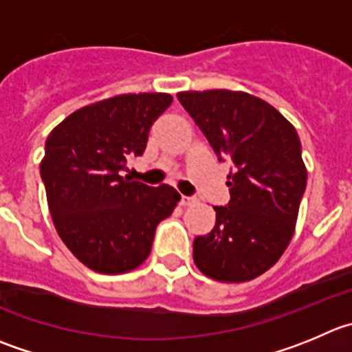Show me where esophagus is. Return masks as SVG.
Masks as SVG:
<instances>
[{"label":"esophagus","instance_id":"esophagus-1","mask_svg":"<svg viewBox=\"0 0 352 352\" xmlns=\"http://www.w3.org/2000/svg\"><path fill=\"white\" fill-rule=\"evenodd\" d=\"M179 204H182V206H193V204H195V199H193V197H186V195H183L182 197V200H179Z\"/></svg>","mask_w":352,"mask_h":352}]
</instances>
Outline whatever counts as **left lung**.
<instances>
[{
  "mask_svg": "<svg viewBox=\"0 0 352 352\" xmlns=\"http://www.w3.org/2000/svg\"><path fill=\"white\" fill-rule=\"evenodd\" d=\"M178 100L217 159H228L230 202L212 232L193 240V261L217 282H249L285 252L307 182L300 140L278 110L230 89L183 91Z\"/></svg>",
  "mask_w": 352,
  "mask_h": 352,
  "instance_id": "left-lung-1",
  "label": "left lung"
}]
</instances>
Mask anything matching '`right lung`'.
I'll return each instance as SVG.
<instances>
[{
  "label": "right lung",
  "mask_w": 352,
  "mask_h": 352,
  "mask_svg": "<svg viewBox=\"0 0 352 352\" xmlns=\"http://www.w3.org/2000/svg\"><path fill=\"white\" fill-rule=\"evenodd\" d=\"M170 102L167 93L102 100L70 113L46 140L41 179L53 224L67 249L96 273L138 267L157 224L182 199L169 185L153 188L124 176Z\"/></svg>",
  "instance_id": "add662e5"
}]
</instances>
